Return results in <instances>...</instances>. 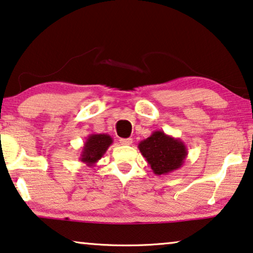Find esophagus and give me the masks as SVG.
I'll return each instance as SVG.
<instances>
[{"instance_id":"1","label":"esophagus","mask_w":253,"mask_h":253,"mask_svg":"<svg viewBox=\"0 0 253 253\" xmlns=\"http://www.w3.org/2000/svg\"><path fill=\"white\" fill-rule=\"evenodd\" d=\"M120 143L122 145H131L132 144V138H121Z\"/></svg>"}]
</instances>
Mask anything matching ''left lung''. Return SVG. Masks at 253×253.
<instances>
[{"mask_svg":"<svg viewBox=\"0 0 253 253\" xmlns=\"http://www.w3.org/2000/svg\"><path fill=\"white\" fill-rule=\"evenodd\" d=\"M140 153L155 175H167L184 164L188 150L184 141L158 130L138 144Z\"/></svg>","mask_w":253,"mask_h":253,"instance_id":"1","label":"left lung"}]
</instances>
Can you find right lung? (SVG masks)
Returning <instances> with one entry per match:
<instances>
[{"label":"right lung","mask_w":253,"mask_h":253,"mask_svg":"<svg viewBox=\"0 0 253 253\" xmlns=\"http://www.w3.org/2000/svg\"><path fill=\"white\" fill-rule=\"evenodd\" d=\"M112 144L113 138L109 134L91 133L86 138L79 160L87 167H94Z\"/></svg>","instance_id":"obj_1"}]
</instances>
